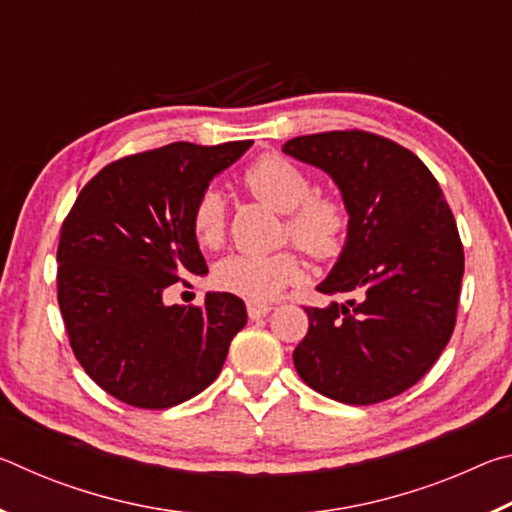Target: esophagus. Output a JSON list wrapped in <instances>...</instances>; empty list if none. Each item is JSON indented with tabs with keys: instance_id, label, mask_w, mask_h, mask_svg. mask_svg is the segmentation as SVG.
Segmentation results:
<instances>
[{
	"instance_id": "34e87169",
	"label": "esophagus",
	"mask_w": 512,
	"mask_h": 512,
	"mask_svg": "<svg viewBox=\"0 0 512 512\" xmlns=\"http://www.w3.org/2000/svg\"><path fill=\"white\" fill-rule=\"evenodd\" d=\"M273 307L268 305V302H253L250 300L248 305H246V311H248V316L253 318V320H259V318H264L268 311H271Z\"/></svg>"
}]
</instances>
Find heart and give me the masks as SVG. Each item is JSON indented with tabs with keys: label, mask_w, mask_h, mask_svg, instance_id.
Returning <instances> with one entry per match:
<instances>
[{
	"label": "heart",
	"mask_w": 512,
	"mask_h": 512,
	"mask_svg": "<svg viewBox=\"0 0 512 512\" xmlns=\"http://www.w3.org/2000/svg\"><path fill=\"white\" fill-rule=\"evenodd\" d=\"M248 194L287 212L284 235L316 259L341 253L350 230V212L339 196L314 192L309 173L284 155H262L241 176ZM192 235L201 248H219L225 237V203L216 189H205L196 198L189 216ZM302 273L296 250L273 255H230L216 264L212 282L216 289L246 300H273L298 282Z\"/></svg>",
	"instance_id": "heart-1"
}]
</instances>
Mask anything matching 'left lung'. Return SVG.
I'll use <instances>...</instances> for the list:
<instances>
[{
  "mask_svg": "<svg viewBox=\"0 0 512 512\" xmlns=\"http://www.w3.org/2000/svg\"><path fill=\"white\" fill-rule=\"evenodd\" d=\"M282 151L327 171L350 212L343 253L318 287L348 302L305 307L298 375L343 404L391 400L452 339L465 271L454 214L427 164L388 137L329 131L293 137Z\"/></svg>",
  "mask_w": 512,
  "mask_h": 512,
  "instance_id": "8db88e82",
  "label": "left lung"
}]
</instances>
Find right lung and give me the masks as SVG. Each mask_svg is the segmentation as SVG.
Segmentation results:
<instances>
[{
    "label": "right lung",
    "mask_w": 512,
    "mask_h": 512,
    "mask_svg": "<svg viewBox=\"0 0 512 512\" xmlns=\"http://www.w3.org/2000/svg\"><path fill=\"white\" fill-rule=\"evenodd\" d=\"M250 144L173 142L126 155L81 189L63 221L58 305L69 345L119 402L169 409L192 400L219 377L246 325L244 300L232 293H207L201 307H167L162 293L207 273L189 216Z\"/></svg>",
    "instance_id": "right-lung-1"
}]
</instances>
